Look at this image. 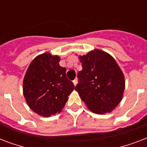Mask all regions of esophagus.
<instances>
[{"label":"esophagus","instance_id":"obj_1","mask_svg":"<svg viewBox=\"0 0 147 147\" xmlns=\"http://www.w3.org/2000/svg\"><path fill=\"white\" fill-rule=\"evenodd\" d=\"M73 83H74V85L76 86V85H77V83H78V79H77V78H76L75 80H73Z\"/></svg>","mask_w":147,"mask_h":147}]
</instances>
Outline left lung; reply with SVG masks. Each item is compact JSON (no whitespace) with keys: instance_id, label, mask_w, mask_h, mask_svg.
I'll list each match as a JSON object with an SVG mask.
<instances>
[{"instance_id":"1","label":"left lung","mask_w":147,"mask_h":147,"mask_svg":"<svg viewBox=\"0 0 147 147\" xmlns=\"http://www.w3.org/2000/svg\"><path fill=\"white\" fill-rule=\"evenodd\" d=\"M82 70L75 88L88 109L98 114L112 111L121 102L125 88L122 71L108 53L99 49L79 56Z\"/></svg>"}]
</instances>
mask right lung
<instances>
[{"label":"right lung","mask_w":147,"mask_h":147,"mask_svg":"<svg viewBox=\"0 0 147 147\" xmlns=\"http://www.w3.org/2000/svg\"><path fill=\"white\" fill-rule=\"evenodd\" d=\"M60 58L46 53L31 62L23 83L24 95L31 110L42 117L59 113L75 88L66 77Z\"/></svg>","instance_id":"1"}]
</instances>
